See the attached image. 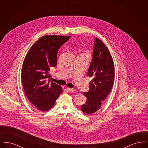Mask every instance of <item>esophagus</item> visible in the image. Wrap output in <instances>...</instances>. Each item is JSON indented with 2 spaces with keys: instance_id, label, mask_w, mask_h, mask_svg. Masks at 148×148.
I'll use <instances>...</instances> for the list:
<instances>
[{
  "instance_id": "esophagus-1",
  "label": "esophagus",
  "mask_w": 148,
  "mask_h": 148,
  "mask_svg": "<svg viewBox=\"0 0 148 148\" xmlns=\"http://www.w3.org/2000/svg\"><path fill=\"white\" fill-rule=\"evenodd\" d=\"M66 89H67L68 91H69V92H75V89H74V88H66Z\"/></svg>"
}]
</instances>
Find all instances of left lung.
<instances>
[{"label": "left lung", "instance_id": "left-lung-1", "mask_svg": "<svg viewBox=\"0 0 148 148\" xmlns=\"http://www.w3.org/2000/svg\"><path fill=\"white\" fill-rule=\"evenodd\" d=\"M87 74L92 79L89 83V91L83 92L87 100L81 106V110L92 114L98 110L109 95L115 77L112 57L106 45L98 38L95 39L92 62Z\"/></svg>", "mask_w": 148, "mask_h": 148}]
</instances>
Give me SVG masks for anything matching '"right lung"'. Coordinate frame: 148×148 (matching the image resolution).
Masks as SVG:
<instances>
[{
  "mask_svg": "<svg viewBox=\"0 0 148 148\" xmlns=\"http://www.w3.org/2000/svg\"><path fill=\"white\" fill-rule=\"evenodd\" d=\"M70 37L43 36L32 45L24 60L21 69L24 90L32 104L42 112L53 108L63 91L60 85L50 83L49 71L56 66L58 49Z\"/></svg>",
  "mask_w": 148,
  "mask_h": 148,
  "instance_id": "obj_1",
  "label": "right lung"
}]
</instances>
